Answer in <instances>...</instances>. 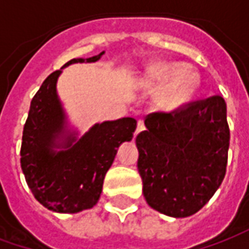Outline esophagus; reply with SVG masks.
Segmentation results:
<instances>
[{
  "label": "esophagus",
  "instance_id": "34e87169",
  "mask_svg": "<svg viewBox=\"0 0 249 249\" xmlns=\"http://www.w3.org/2000/svg\"><path fill=\"white\" fill-rule=\"evenodd\" d=\"M145 129V124H144V121L142 120H139L137 121V128H136V132H135V136H137L140 132Z\"/></svg>",
  "mask_w": 249,
  "mask_h": 249
}]
</instances>
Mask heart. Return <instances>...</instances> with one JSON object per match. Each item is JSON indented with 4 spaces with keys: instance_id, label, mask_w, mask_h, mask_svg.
<instances>
[{
    "instance_id": "b5f03b06",
    "label": "heart",
    "mask_w": 249,
    "mask_h": 249,
    "mask_svg": "<svg viewBox=\"0 0 249 249\" xmlns=\"http://www.w3.org/2000/svg\"><path fill=\"white\" fill-rule=\"evenodd\" d=\"M184 71V66L178 64H162L156 66L152 73V82L156 85H167L173 81ZM198 84V77L188 71L173 82L161 96V104L168 109L181 108L189 101L192 94L196 90Z\"/></svg>"
}]
</instances>
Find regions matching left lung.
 Instances as JSON below:
<instances>
[{"label": "left lung", "instance_id": "left-lung-1", "mask_svg": "<svg viewBox=\"0 0 249 249\" xmlns=\"http://www.w3.org/2000/svg\"><path fill=\"white\" fill-rule=\"evenodd\" d=\"M136 137L142 193L152 208L187 217L208 203L227 171L230 126L224 98L189 101L145 117Z\"/></svg>", "mask_w": 249, "mask_h": 249}]
</instances>
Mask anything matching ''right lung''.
<instances>
[{
	"mask_svg": "<svg viewBox=\"0 0 249 249\" xmlns=\"http://www.w3.org/2000/svg\"><path fill=\"white\" fill-rule=\"evenodd\" d=\"M103 54L101 52L87 60L73 58L64 66L94 62ZM61 69L46 77L32 98L22 132L21 168L37 201L56 212L77 213L96 205L117 148L132 140L137 123L132 117L105 121L94 125L80 140L68 136L64 144H56L65 119L56 93ZM54 146L66 149L54 152Z\"/></svg>",
	"mask_w": 249,
	"mask_h": 249,
	"instance_id": "right-lung-1",
	"label": "right lung"
}]
</instances>
